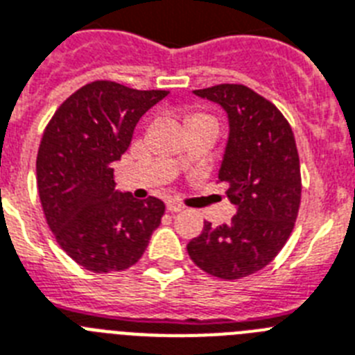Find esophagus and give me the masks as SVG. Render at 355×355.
I'll return each instance as SVG.
<instances>
[{"mask_svg":"<svg viewBox=\"0 0 355 355\" xmlns=\"http://www.w3.org/2000/svg\"><path fill=\"white\" fill-rule=\"evenodd\" d=\"M168 211L169 213H180V211H184V205L178 204V202H168Z\"/></svg>","mask_w":355,"mask_h":355,"instance_id":"1","label":"esophagus"}]
</instances>
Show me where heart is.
<instances>
[{"instance_id":"1","label":"heart","mask_w":355,"mask_h":355,"mask_svg":"<svg viewBox=\"0 0 355 355\" xmlns=\"http://www.w3.org/2000/svg\"><path fill=\"white\" fill-rule=\"evenodd\" d=\"M200 119H207V115H202V113H193L191 117H189V124L195 121H200Z\"/></svg>"}]
</instances>
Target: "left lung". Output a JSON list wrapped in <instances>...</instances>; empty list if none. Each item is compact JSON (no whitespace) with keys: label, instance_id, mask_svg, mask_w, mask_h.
<instances>
[{"label":"left lung","instance_id":"left-lung-1","mask_svg":"<svg viewBox=\"0 0 355 355\" xmlns=\"http://www.w3.org/2000/svg\"><path fill=\"white\" fill-rule=\"evenodd\" d=\"M193 94L227 113L218 180L227 182L225 195L236 214L218 227L205 222L187 252L211 276L245 278L274 260L294 229L302 175L293 128L270 101L243 85H216Z\"/></svg>","mask_w":355,"mask_h":355}]
</instances>
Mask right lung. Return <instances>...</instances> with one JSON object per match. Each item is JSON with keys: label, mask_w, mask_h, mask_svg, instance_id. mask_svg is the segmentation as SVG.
Here are the masks:
<instances>
[{"label": "right lung", "mask_w": 355, "mask_h": 355, "mask_svg": "<svg viewBox=\"0 0 355 355\" xmlns=\"http://www.w3.org/2000/svg\"><path fill=\"white\" fill-rule=\"evenodd\" d=\"M166 90L94 81L53 113L37 151V189L62 251L92 272L124 270L141 260L166 205L115 189L113 164L133 130Z\"/></svg>", "instance_id": "1"}]
</instances>
